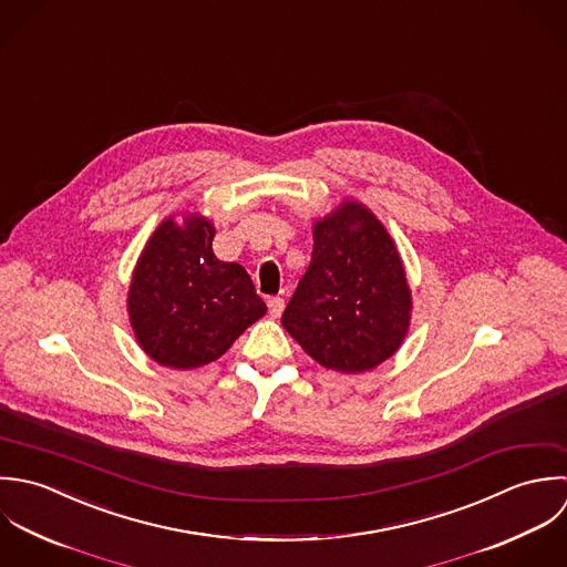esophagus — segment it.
<instances>
[{"label": "esophagus", "mask_w": 567, "mask_h": 567, "mask_svg": "<svg viewBox=\"0 0 567 567\" xmlns=\"http://www.w3.org/2000/svg\"><path fill=\"white\" fill-rule=\"evenodd\" d=\"M267 307H269L271 318H280L282 309H285V298H280V296H271V298H267Z\"/></svg>", "instance_id": "esophagus-1"}]
</instances>
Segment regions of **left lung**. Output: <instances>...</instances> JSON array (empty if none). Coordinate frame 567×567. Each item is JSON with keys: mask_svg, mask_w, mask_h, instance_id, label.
Masks as SVG:
<instances>
[{"mask_svg": "<svg viewBox=\"0 0 567 567\" xmlns=\"http://www.w3.org/2000/svg\"><path fill=\"white\" fill-rule=\"evenodd\" d=\"M412 296L399 251L377 217L346 202L313 227V254L282 327L318 363L363 372L396 352Z\"/></svg>", "mask_w": 567, "mask_h": 567, "instance_id": "8db88e82", "label": "left lung"}]
</instances>
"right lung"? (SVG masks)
<instances>
[{"instance_id": "obj_1", "label": "right lung", "mask_w": 567, "mask_h": 567, "mask_svg": "<svg viewBox=\"0 0 567 567\" xmlns=\"http://www.w3.org/2000/svg\"><path fill=\"white\" fill-rule=\"evenodd\" d=\"M206 219H166L144 247L128 289V318L140 346L168 368L219 359L267 307L238 262L213 251Z\"/></svg>"}]
</instances>
